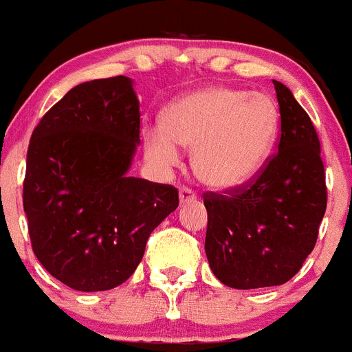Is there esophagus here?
I'll return each mask as SVG.
<instances>
[{"mask_svg":"<svg viewBox=\"0 0 352 352\" xmlns=\"http://www.w3.org/2000/svg\"><path fill=\"white\" fill-rule=\"evenodd\" d=\"M195 199H197V195H195V192L192 188H188V186H182L179 188V203L182 204L194 203Z\"/></svg>","mask_w":352,"mask_h":352,"instance_id":"obj_1","label":"esophagus"}]
</instances>
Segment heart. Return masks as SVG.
<instances>
[{
    "label": "heart",
    "instance_id": "b5f03b06",
    "mask_svg": "<svg viewBox=\"0 0 352 352\" xmlns=\"http://www.w3.org/2000/svg\"><path fill=\"white\" fill-rule=\"evenodd\" d=\"M280 130V111L266 93L208 86L179 96L164 114V130H144V151L160 167L192 151L197 179L213 190H236L263 169Z\"/></svg>",
    "mask_w": 352,
    "mask_h": 352
}]
</instances>
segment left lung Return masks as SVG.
Returning <instances> with one entry per match:
<instances>
[{
  "label": "left lung",
  "mask_w": 352,
  "mask_h": 352,
  "mask_svg": "<svg viewBox=\"0 0 352 352\" xmlns=\"http://www.w3.org/2000/svg\"><path fill=\"white\" fill-rule=\"evenodd\" d=\"M280 142L254 182L231 194H206L204 250L227 287L282 285L314 250L326 211L321 144L309 114L287 86L273 80Z\"/></svg>",
  "instance_id": "1"
}]
</instances>
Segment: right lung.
Here are the masks:
<instances>
[{"mask_svg":"<svg viewBox=\"0 0 352 352\" xmlns=\"http://www.w3.org/2000/svg\"><path fill=\"white\" fill-rule=\"evenodd\" d=\"M139 125L132 79L118 76L72 88L33 130L23 190L31 247L76 291L129 280L179 204L174 186L129 176Z\"/></svg>","mask_w":352,"mask_h":352,"instance_id":"add662e5","label":"right lung"}]
</instances>
